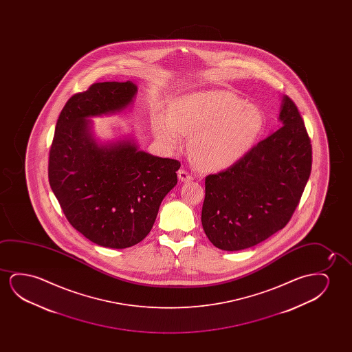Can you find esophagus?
Listing matches in <instances>:
<instances>
[{"mask_svg":"<svg viewBox=\"0 0 352 352\" xmlns=\"http://www.w3.org/2000/svg\"><path fill=\"white\" fill-rule=\"evenodd\" d=\"M178 177L179 180L183 182V183H188V182H191L193 179L192 174L188 173V170L184 168L179 169Z\"/></svg>","mask_w":352,"mask_h":352,"instance_id":"34e87169","label":"esophagus"}]
</instances>
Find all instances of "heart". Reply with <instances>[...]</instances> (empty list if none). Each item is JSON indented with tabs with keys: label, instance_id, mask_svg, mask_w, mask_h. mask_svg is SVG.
Segmentation results:
<instances>
[{
	"label": "heart",
	"instance_id": "obj_1",
	"mask_svg": "<svg viewBox=\"0 0 352 352\" xmlns=\"http://www.w3.org/2000/svg\"><path fill=\"white\" fill-rule=\"evenodd\" d=\"M262 111L231 92L188 94L172 103L170 113L155 116L153 129L162 144L174 149L190 135L188 153L199 168L223 169L238 162L263 127Z\"/></svg>",
	"mask_w": 352,
	"mask_h": 352
}]
</instances>
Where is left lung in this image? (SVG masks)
<instances>
[{"instance_id":"left-lung-1","label":"left lung","mask_w":352,"mask_h":352,"mask_svg":"<svg viewBox=\"0 0 352 352\" xmlns=\"http://www.w3.org/2000/svg\"><path fill=\"white\" fill-rule=\"evenodd\" d=\"M281 102L283 127L230 168L206 177L203 230L221 250L248 249L283 230L308 183L310 138L294 102Z\"/></svg>"}]
</instances>
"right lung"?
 Instances as JSON below:
<instances>
[{"mask_svg": "<svg viewBox=\"0 0 352 352\" xmlns=\"http://www.w3.org/2000/svg\"><path fill=\"white\" fill-rule=\"evenodd\" d=\"M137 87L95 82L73 95L58 116L48 177L65 217L97 245L125 249L148 236L180 162L138 150L133 140L98 144L87 118L124 111Z\"/></svg>", "mask_w": 352, "mask_h": 352, "instance_id": "right-lung-1", "label": "right lung"}]
</instances>
